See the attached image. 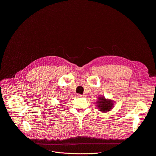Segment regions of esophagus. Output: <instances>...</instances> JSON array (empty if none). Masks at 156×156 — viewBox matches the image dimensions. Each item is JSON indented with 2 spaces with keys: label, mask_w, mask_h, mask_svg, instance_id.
Here are the masks:
<instances>
[{
  "label": "esophagus",
  "mask_w": 156,
  "mask_h": 156,
  "mask_svg": "<svg viewBox=\"0 0 156 156\" xmlns=\"http://www.w3.org/2000/svg\"><path fill=\"white\" fill-rule=\"evenodd\" d=\"M76 95H77V97H78V98H83V97L84 96V95H81V94H77Z\"/></svg>",
  "instance_id": "1"
}]
</instances>
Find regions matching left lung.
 <instances>
[{
    "label": "left lung",
    "instance_id": "1",
    "mask_svg": "<svg viewBox=\"0 0 156 156\" xmlns=\"http://www.w3.org/2000/svg\"><path fill=\"white\" fill-rule=\"evenodd\" d=\"M99 109L100 111L105 112V111H109L110 109L113 107V103L111 100H108L103 96H101L98 98V101H97Z\"/></svg>",
    "mask_w": 156,
    "mask_h": 156
}]
</instances>
